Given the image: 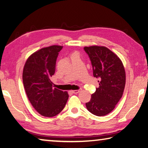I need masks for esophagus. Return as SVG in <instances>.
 I'll return each instance as SVG.
<instances>
[{"label":"esophagus","mask_w":148,"mask_h":148,"mask_svg":"<svg viewBox=\"0 0 148 148\" xmlns=\"http://www.w3.org/2000/svg\"><path fill=\"white\" fill-rule=\"evenodd\" d=\"M80 92H82V89H79V90H72V93L73 94H78Z\"/></svg>","instance_id":"34e87169"}]
</instances>
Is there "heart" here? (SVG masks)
Segmentation results:
<instances>
[{"instance_id":"1","label":"heart","mask_w":148,"mask_h":148,"mask_svg":"<svg viewBox=\"0 0 148 148\" xmlns=\"http://www.w3.org/2000/svg\"><path fill=\"white\" fill-rule=\"evenodd\" d=\"M75 55H78V54H77V53H72V54H71V56H75Z\"/></svg>"}]
</instances>
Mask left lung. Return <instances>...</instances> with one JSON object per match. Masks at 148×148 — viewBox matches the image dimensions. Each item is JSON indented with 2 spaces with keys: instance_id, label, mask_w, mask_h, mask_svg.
I'll return each instance as SVG.
<instances>
[{
  "instance_id": "8db88e82",
  "label": "left lung",
  "mask_w": 148,
  "mask_h": 148,
  "mask_svg": "<svg viewBox=\"0 0 148 148\" xmlns=\"http://www.w3.org/2000/svg\"><path fill=\"white\" fill-rule=\"evenodd\" d=\"M93 67L94 76L99 78V86L86 103L88 110L97 116L110 113L119 101L126 83V72L122 61L104 46L85 47Z\"/></svg>"
}]
</instances>
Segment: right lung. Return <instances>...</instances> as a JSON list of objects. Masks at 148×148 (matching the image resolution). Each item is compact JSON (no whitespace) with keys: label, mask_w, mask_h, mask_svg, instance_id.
Masks as SVG:
<instances>
[{"label":"right lung","mask_w":148,"mask_h":148,"mask_svg":"<svg viewBox=\"0 0 148 148\" xmlns=\"http://www.w3.org/2000/svg\"><path fill=\"white\" fill-rule=\"evenodd\" d=\"M63 46L51 45L32 54L24 65L22 79L27 96L42 116L51 117L63 110L68 100L67 92L53 88L58 53Z\"/></svg>","instance_id":"1"}]
</instances>
